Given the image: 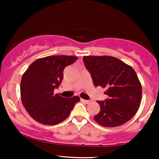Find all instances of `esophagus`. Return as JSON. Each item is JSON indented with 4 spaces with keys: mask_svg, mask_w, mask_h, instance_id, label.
<instances>
[{
    "mask_svg": "<svg viewBox=\"0 0 159 159\" xmlns=\"http://www.w3.org/2000/svg\"><path fill=\"white\" fill-rule=\"evenodd\" d=\"M81 101L83 102L86 103V104L90 103V101H89V100H85V99H83V98H81Z\"/></svg>",
    "mask_w": 159,
    "mask_h": 159,
    "instance_id": "1",
    "label": "esophagus"
}]
</instances>
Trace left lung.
<instances>
[{
  "mask_svg": "<svg viewBox=\"0 0 159 159\" xmlns=\"http://www.w3.org/2000/svg\"><path fill=\"white\" fill-rule=\"evenodd\" d=\"M84 63L96 87L106 88L108 98L97 101L100 111L95 121L116 127L130 120L139 109L142 86L131 66L111 56H84Z\"/></svg>",
  "mask_w": 159,
  "mask_h": 159,
  "instance_id": "left-lung-1",
  "label": "left lung"
}]
</instances>
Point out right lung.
Returning <instances> with one entry per match:
<instances>
[{
  "mask_svg": "<svg viewBox=\"0 0 159 159\" xmlns=\"http://www.w3.org/2000/svg\"><path fill=\"white\" fill-rule=\"evenodd\" d=\"M77 57L59 55L39 58L23 74L20 86L21 99L29 115L38 123L54 125L70 114L78 96L63 98L54 94L63 78V70Z\"/></svg>",
  "mask_w": 159,
  "mask_h": 159,
  "instance_id": "add662e5",
  "label": "right lung"
}]
</instances>
